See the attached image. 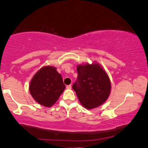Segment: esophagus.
Instances as JSON below:
<instances>
[{
    "instance_id": "1",
    "label": "esophagus",
    "mask_w": 148,
    "mask_h": 148,
    "mask_svg": "<svg viewBox=\"0 0 148 148\" xmlns=\"http://www.w3.org/2000/svg\"><path fill=\"white\" fill-rule=\"evenodd\" d=\"M66 89H72V86L71 85H68V86H66Z\"/></svg>"
}]
</instances>
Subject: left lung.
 I'll list each match as a JSON object with an SVG mask.
<instances>
[{"label": "left lung", "instance_id": "1", "mask_svg": "<svg viewBox=\"0 0 148 148\" xmlns=\"http://www.w3.org/2000/svg\"><path fill=\"white\" fill-rule=\"evenodd\" d=\"M77 77L72 88L79 101L87 109L101 106L108 98L111 83L104 70L99 64H86L77 67Z\"/></svg>", "mask_w": 148, "mask_h": 148}]
</instances>
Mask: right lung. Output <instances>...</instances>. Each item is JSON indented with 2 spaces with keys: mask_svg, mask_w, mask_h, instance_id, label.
<instances>
[{
  "mask_svg": "<svg viewBox=\"0 0 148 148\" xmlns=\"http://www.w3.org/2000/svg\"><path fill=\"white\" fill-rule=\"evenodd\" d=\"M65 89L61 75L55 67H42L31 79L29 91L40 104L50 107L56 103Z\"/></svg>",
  "mask_w": 148,
  "mask_h": 148,
  "instance_id": "1",
  "label": "right lung"
}]
</instances>
